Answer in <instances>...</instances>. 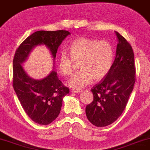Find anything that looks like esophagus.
<instances>
[{
  "mask_svg": "<svg viewBox=\"0 0 150 150\" xmlns=\"http://www.w3.org/2000/svg\"><path fill=\"white\" fill-rule=\"evenodd\" d=\"M72 91H73V93H79L82 92V90L80 89H77V88H73V89H72Z\"/></svg>",
  "mask_w": 150,
  "mask_h": 150,
  "instance_id": "esophagus-1",
  "label": "esophagus"
}]
</instances>
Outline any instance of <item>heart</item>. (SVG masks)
Masks as SVG:
<instances>
[{
  "label": "heart",
  "instance_id": "1",
  "mask_svg": "<svg viewBox=\"0 0 150 150\" xmlns=\"http://www.w3.org/2000/svg\"><path fill=\"white\" fill-rule=\"evenodd\" d=\"M70 54L62 52L59 58V68L64 75H71L74 68V61H79L82 69L70 78V86L80 89L89 84L93 79L100 80L110 70L114 61V50L105 40L80 37L69 45Z\"/></svg>",
  "mask_w": 150,
  "mask_h": 150
}]
</instances>
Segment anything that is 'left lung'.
Listing matches in <instances>:
<instances>
[{
  "instance_id": "left-lung-1",
  "label": "left lung",
  "mask_w": 150,
  "mask_h": 150,
  "mask_svg": "<svg viewBox=\"0 0 150 150\" xmlns=\"http://www.w3.org/2000/svg\"><path fill=\"white\" fill-rule=\"evenodd\" d=\"M118 40L110 70L91 89L93 100L86 107V117L96 127L115 122L122 114L136 82L134 54L131 45L115 31Z\"/></svg>"
}]
</instances>
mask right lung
<instances>
[{
	"mask_svg": "<svg viewBox=\"0 0 150 150\" xmlns=\"http://www.w3.org/2000/svg\"><path fill=\"white\" fill-rule=\"evenodd\" d=\"M68 35L70 33L68 30H38L28 36L14 54V89L25 112L41 125L50 124L59 116L63 98L69 93V89L64 86L54 70L45 78L35 80L27 74L22 64L38 45H45L50 50L54 63L58 48Z\"/></svg>",
	"mask_w": 150,
	"mask_h": 150,
	"instance_id": "obj_1",
	"label": "right lung"
}]
</instances>
